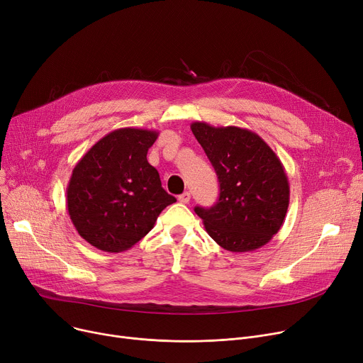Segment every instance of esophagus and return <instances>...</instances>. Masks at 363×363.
<instances>
[{"label":"esophagus","instance_id":"1","mask_svg":"<svg viewBox=\"0 0 363 363\" xmlns=\"http://www.w3.org/2000/svg\"><path fill=\"white\" fill-rule=\"evenodd\" d=\"M178 200H179L181 203L186 204V203H189V200H191V194H189L188 191H185V193H182V194L178 197Z\"/></svg>","mask_w":363,"mask_h":363}]
</instances>
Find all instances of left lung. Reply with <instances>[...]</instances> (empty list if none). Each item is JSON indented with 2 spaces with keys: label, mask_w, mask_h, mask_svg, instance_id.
<instances>
[{
  "label": "left lung",
  "mask_w": 363,
  "mask_h": 363,
  "mask_svg": "<svg viewBox=\"0 0 363 363\" xmlns=\"http://www.w3.org/2000/svg\"><path fill=\"white\" fill-rule=\"evenodd\" d=\"M191 130L220 184L212 207L194 208L207 234L233 253L260 249L279 231L290 203L281 160L249 129L194 122Z\"/></svg>",
  "instance_id": "left-lung-1"
}]
</instances>
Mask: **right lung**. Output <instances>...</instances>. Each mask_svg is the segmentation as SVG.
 Masks as SVG:
<instances>
[{
  "label": "right lung",
  "instance_id": "right-lung-1",
  "mask_svg": "<svg viewBox=\"0 0 363 363\" xmlns=\"http://www.w3.org/2000/svg\"><path fill=\"white\" fill-rule=\"evenodd\" d=\"M159 132L137 128L111 130L76 163L66 189L67 212L78 234L95 249L125 252L145 237L167 194L147 151Z\"/></svg>",
  "mask_w": 363,
  "mask_h": 363
}]
</instances>
